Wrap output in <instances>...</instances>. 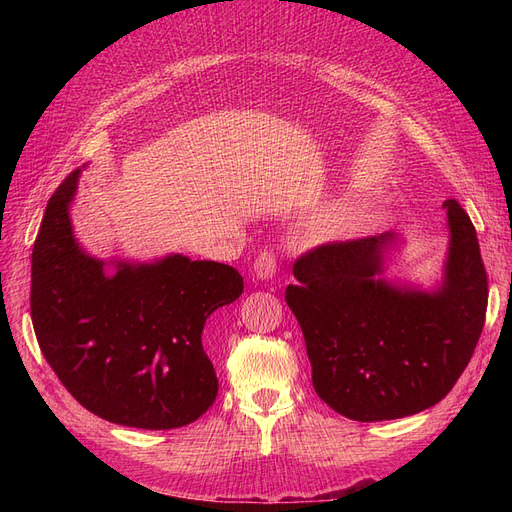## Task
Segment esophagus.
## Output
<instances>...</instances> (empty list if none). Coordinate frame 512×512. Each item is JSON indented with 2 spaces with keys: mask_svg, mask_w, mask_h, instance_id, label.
Instances as JSON below:
<instances>
[{
  "mask_svg": "<svg viewBox=\"0 0 512 512\" xmlns=\"http://www.w3.org/2000/svg\"><path fill=\"white\" fill-rule=\"evenodd\" d=\"M277 269V258L273 254V250H265L260 252L254 260V275L258 280H271Z\"/></svg>",
  "mask_w": 512,
  "mask_h": 512,
  "instance_id": "1",
  "label": "esophagus"
}]
</instances>
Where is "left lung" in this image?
Instances as JSON below:
<instances>
[{"label":"left lung","instance_id":"left-lung-1","mask_svg":"<svg viewBox=\"0 0 512 512\" xmlns=\"http://www.w3.org/2000/svg\"><path fill=\"white\" fill-rule=\"evenodd\" d=\"M442 284L380 280L393 232L331 241L297 258L286 303L299 320L318 397L352 421H393L442 401L468 367L487 314L476 230L457 200Z\"/></svg>","mask_w":512,"mask_h":512}]
</instances>
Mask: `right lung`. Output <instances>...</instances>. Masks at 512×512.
<instances>
[{"instance_id": "add662e5", "label": "right lung", "mask_w": 512, "mask_h": 512, "mask_svg": "<svg viewBox=\"0 0 512 512\" xmlns=\"http://www.w3.org/2000/svg\"><path fill=\"white\" fill-rule=\"evenodd\" d=\"M76 168L51 196L32 254V322L44 359L83 408L138 429H175L218 395L203 329L239 299L243 277L213 260L173 254L115 262L85 254L72 235Z\"/></svg>"}]
</instances>
